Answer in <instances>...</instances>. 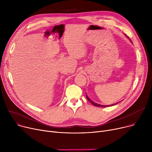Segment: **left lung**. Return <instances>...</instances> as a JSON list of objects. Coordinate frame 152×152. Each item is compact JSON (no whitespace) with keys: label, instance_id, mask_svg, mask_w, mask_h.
I'll use <instances>...</instances> for the list:
<instances>
[{"label":"left lung","instance_id":"left-lung-1","mask_svg":"<svg viewBox=\"0 0 152 152\" xmlns=\"http://www.w3.org/2000/svg\"><path fill=\"white\" fill-rule=\"evenodd\" d=\"M86 97H87V100H88L93 105H94V106H95V107H109V106H112V105H115V104H117V103H115V104H112V105H100V104H97V103H95V102H92V100H91L89 99V97L87 96L86 95Z\"/></svg>","mask_w":152,"mask_h":152}]
</instances>
